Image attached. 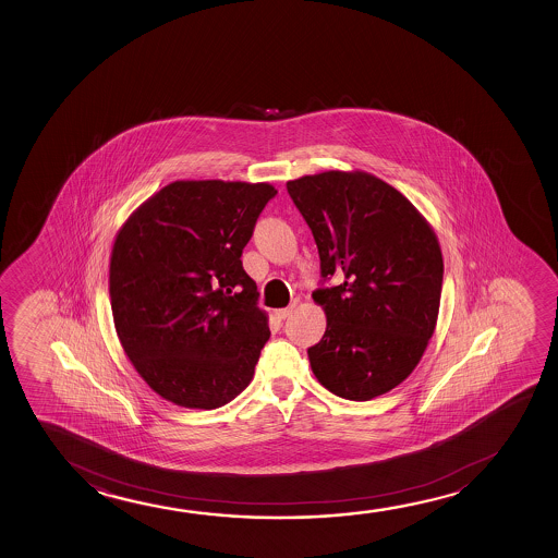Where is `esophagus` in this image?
<instances>
[{
	"label": "esophagus",
	"mask_w": 558,
	"mask_h": 558,
	"mask_svg": "<svg viewBox=\"0 0 558 558\" xmlns=\"http://www.w3.org/2000/svg\"><path fill=\"white\" fill-rule=\"evenodd\" d=\"M293 308H295V303H291L290 306H286V308H280V311H276V318L278 320H286L291 313H293Z\"/></svg>",
	"instance_id": "obj_1"
}]
</instances>
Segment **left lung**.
Segmentation results:
<instances>
[{
	"label": "left lung",
	"mask_w": 558,
	"mask_h": 558,
	"mask_svg": "<svg viewBox=\"0 0 558 558\" xmlns=\"http://www.w3.org/2000/svg\"><path fill=\"white\" fill-rule=\"evenodd\" d=\"M328 282L313 299L328 326L308 349L316 379L337 397L366 402L420 364L435 333L444 260L435 230L397 189L364 171L288 181Z\"/></svg>",
	"instance_id": "8db88e82"
}]
</instances>
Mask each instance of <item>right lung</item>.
Here are the masks:
<instances>
[{
  "instance_id": "right-lung-1",
  "label": "right lung",
  "mask_w": 558,
  "mask_h": 558,
  "mask_svg": "<svg viewBox=\"0 0 558 558\" xmlns=\"http://www.w3.org/2000/svg\"><path fill=\"white\" fill-rule=\"evenodd\" d=\"M268 183L175 181L133 211L110 257L123 351L148 387L183 408L229 404L270 337L242 252Z\"/></svg>"
}]
</instances>
